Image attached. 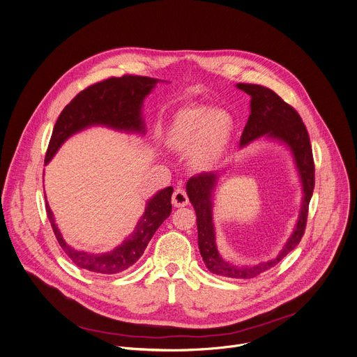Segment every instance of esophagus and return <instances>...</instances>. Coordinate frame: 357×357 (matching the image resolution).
<instances>
[{"label":"esophagus","instance_id":"34e87169","mask_svg":"<svg viewBox=\"0 0 357 357\" xmlns=\"http://www.w3.org/2000/svg\"><path fill=\"white\" fill-rule=\"evenodd\" d=\"M172 202L176 208H183L188 204V197H187V192L183 187H177L173 192V197H172Z\"/></svg>","mask_w":357,"mask_h":357}]
</instances>
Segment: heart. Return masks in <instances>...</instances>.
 I'll return each instance as SVG.
<instances>
[{"label":"heart","instance_id":"obj_1","mask_svg":"<svg viewBox=\"0 0 357 357\" xmlns=\"http://www.w3.org/2000/svg\"><path fill=\"white\" fill-rule=\"evenodd\" d=\"M229 114L209 107L183 108L165 133L170 149L188 153L190 165L199 172L215 170L224 162L232 136Z\"/></svg>","mask_w":357,"mask_h":357}]
</instances>
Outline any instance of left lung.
<instances>
[{
	"instance_id": "obj_1",
	"label": "left lung",
	"mask_w": 357,
	"mask_h": 357,
	"mask_svg": "<svg viewBox=\"0 0 357 357\" xmlns=\"http://www.w3.org/2000/svg\"><path fill=\"white\" fill-rule=\"evenodd\" d=\"M236 89L250 96V115L241 136V148L255 140H271L287 148L301 185V205L294 229L282 249L270 260L253 264H238L227 260L218 250L213 224V199L222 173H201L187 181L185 191L197 213L198 248L206 268L229 278H253L274 267L300 243L308 215V205L315 185V169L310 136L297 111L284 102L273 90L259 84L238 83Z\"/></svg>"
}]
</instances>
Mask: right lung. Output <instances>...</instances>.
I'll return each instance as SVG.
<instances>
[{
	"mask_svg": "<svg viewBox=\"0 0 357 357\" xmlns=\"http://www.w3.org/2000/svg\"><path fill=\"white\" fill-rule=\"evenodd\" d=\"M158 83L167 82L142 76H123L104 80L79 93L64 107L54 123L45 165L53 159L70 136L91 126H105L118 132L144 136L146 133V123L142 115L144 101ZM172 194L173 187H166L153 194L148 199L145 212L142 213L135 229L121 245L105 253H91L67 245L57 228L47 199L46 212L59 245L77 267L97 274H116L139 260L158 228L170 217Z\"/></svg>",
	"mask_w": 357,
	"mask_h": 357,
	"instance_id": "obj_1",
	"label": "right lung"
}]
</instances>
